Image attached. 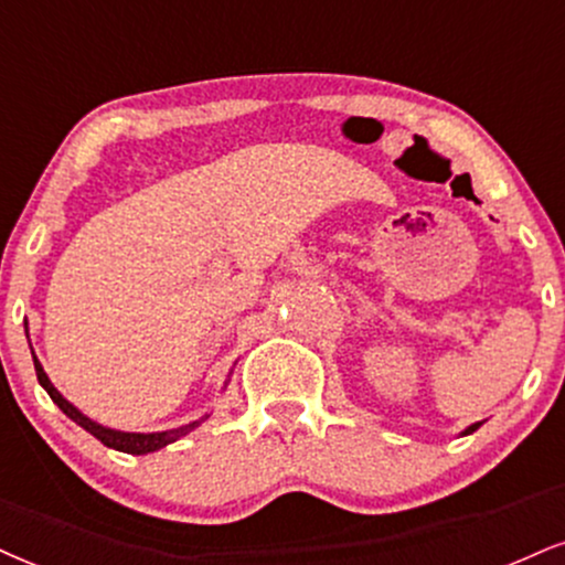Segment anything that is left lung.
Wrapping results in <instances>:
<instances>
[{
  "mask_svg": "<svg viewBox=\"0 0 565 565\" xmlns=\"http://www.w3.org/2000/svg\"><path fill=\"white\" fill-rule=\"evenodd\" d=\"M479 426H481V420H479V424H471V426H468V429H466V431H460V434H463V437H466V434H473V431H477V429H479Z\"/></svg>",
  "mask_w": 565,
  "mask_h": 565,
  "instance_id": "left-lung-1",
  "label": "left lung"
}]
</instances>
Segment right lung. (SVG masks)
Returning <instances> with one entry per match:
<instances>
[{"label":"right lung","instance_id":"obj_1","mask_svg":"<svg viewBox=\"0 0 565 565\" xmlns=\"http://www.w3.org/2000/svg\"><path fill=\"white\" fill-rule=\"evenodd\" d=\"M25 337H29V323H25ZM31 355H33V369H36V379H39V384H42L44 390H46V394H50L52 403L57 405L60 411H63L67 418L76 420V424L81 426V429H86L88 434H92V437H97V439L102 441V445L113 447V450H118V452H128V455H147V452L162 450V447L171 445V441H175V439L186 437L189 431H194L196 426L205 424V420L210 418V413H205V416H202V418L189 420V424L179 426V429H168V431H149V434L110 429V426H102V424H97V420H92L88 416H84V413H81L78 407L73 405V403H67V399L63 397V394L57 392V386H54V384L50 382V376H46L44 365L39 363V358H36V352H33V348H31ZM226 384H228V379H226ZM226 384H223V390H226Z\"/></svg>","mask_w":565,"mask_h":565}]
</instances>
